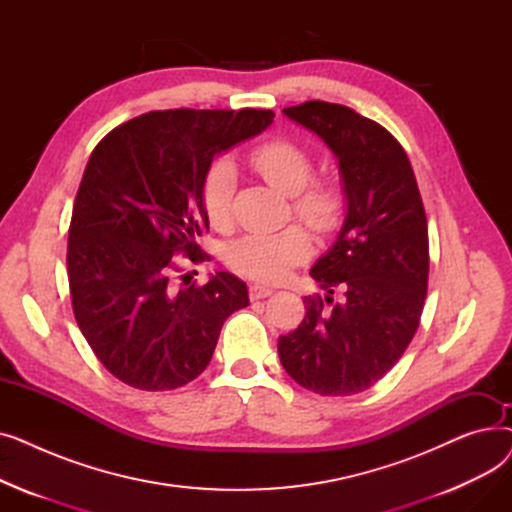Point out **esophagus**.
Here are the masks:
<instances>
[{
    "mask_svg": "<svg viewBox=\"0 0 512 512\" xmlns=\"http://www.w3.org/2000/svg\"><path fill=\"white\" fill-rule=\"evenodd\" d=\"M272 292H274V290H272L270 286H263V284H251V286H249V297H251V301L270 297Z\"/></svg>",
    "mask_w": 512,
    "mask_h": 512,
    "instance_id": "esophagus-1",
    "label": "esophagus"
}]
</instances>
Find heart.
I'll list each match as a JSON object with an SVG mask.
<instances>
[{
	"label": "heart",
	"instance_id": "1",
	"mask_svg": "<svg viewBox=\"0 0 512 512\" xmlns=\"http://www.w3.org/2000/svg\"><path fill=\"white\" fill-rule=\"evenodd\" d=\"M253 170L286 197L292 209L319 234L334 232L344 213V197L338 184L313 178V159L307 149L288 139H272L249 153ZM236 168L230 159L211 161L201 186V205L213 228L230 224L232 199L236 193ZM311 236L301 226L274 232H253L232 240L226 247V263L242 276L263 282L282 280L290 267L311 255Z\"/></svg>",
	"mask_w": 512,
	"mask_h": 512
}]
</instances>
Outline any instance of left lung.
<instances>
[{"mask_svg":"<svg viewBox=\"0 0 512 512\" xmlns=\"http://www.w3.org/2000/svg\"><path fill=\"white\" fill-rule=\"evenodd\" d=\"M282 114L338 159L346 213L309 272L326 299L305 297L307 315L280 336L278 355L290 378L315 394H359L394 367L419 326L429 274L419 186L400 143L351 107L307 101Z\"/></svg>","mask_w":512,"mask_h":512,"instance_id":"1","label":"left lung"}]
</instances>
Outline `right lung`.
I'll use <instances>...</instances> for the list:
<instances>
[{"label": "right lung", "instance_id": "obj_1", "mask_svg": "<svg viewBox=\"0 0 512 512\" xmlns=\"http://www.w3.org/2000/svg\"><path fill=\"white\" fill-rule=\"evenodd\" d=\"M272 122V110L149 112L93 149L68 232L70 299L95 357L124 384L157 392L193 382L224 321L249 305L247 284L226 272L178 286L172 255L205 259V172Z\"/></svg>", "mask_w": 512, "mask_h": 512}]
</instances>
